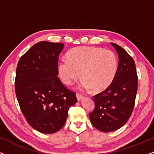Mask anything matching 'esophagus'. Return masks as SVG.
I'll list each match as a JSON object with an SVG mask.
<instances>
[{
  "instance_id": "esophagus-1",
  "label": "esophagus",
  "mask_w": 154,
  "mask_h": 154,
  "mask_svg": "<svg viewBox=\"0 0 154 154\" xmlns=\"http://www.w3.org/2000/svg\"><path fill=\"white\" fill-rule=\"evenodd\" d=\"M76 96H77V100H78V101H79V100H82V98H83V95H81V94H79V93H77Z\"/></svg>"
}]
</instances>
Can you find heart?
<instances>
[{"label":"heart","instance_id":"b5f03b06","mask_svg":"<svg viewBox=\"0 0 154 154\" xmlns=\"http://www.w3.org/2000/svg\"><path fill=\"white\" fill-rule=\"evenodd\" d=\"M67 59L58 64V73L63 84L71 85L81 77L82 88L99 93L114 82L118 69L115 54L101 48L82 46L67 53Z\"/></svg>","mask_w":154,"mask_h":154}]
</instances>
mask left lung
I'll use <instances>...</instances> for the list:
<instances>
[{
  "label": "left lung",
  "instance_id": "1",
  "mask_svg": "<svg viewBox=\"0 0 154 154\" xmlns=\"http://www.w3.org/2000/svg\"><path fill=\"white\" fill-rule=\"evenodd\" d=\"M111 44L119 57L116 75L110 87L93 97L95 109L89 114L92 125L104 132L115 131L128 121L135 106L138 81L133 59L117 44Z\"/></svg>",
  "mask_w": 154,
  "mask_h": 154
}]
</instances>
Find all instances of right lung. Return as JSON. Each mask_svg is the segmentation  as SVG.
Wrapping results in <instances>:
<instances>
[{
	"label": "right lung",
	"mask_w": 154,
	"mask_h": 154,
	"mask_svg": "<svg viewBox=\"0 0 154 154\" xmlns=\"http://www.w3.org/2000/svg\"><path fill=\"white\" fill-rule=\"evenodd\" d=\"M63 44L41 41L19 59L15 91L27 122L42 133L59 131L64 125L69 108L77 103L75 93L58 77V60Z\"/></svg>",
	"instance_id": "1"
}]
</instances>
